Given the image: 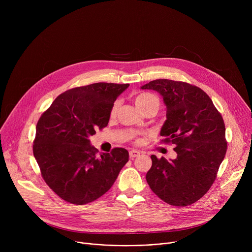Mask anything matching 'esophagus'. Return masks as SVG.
<instances>
[{"mask_svg": "<svg viewBox=\"0 0 252 252\" xmlns=\"http://www.w3.org/2000/svg\"><path fill=\"white\" fill-rule=\"evenodd\" d=\"M140 154H139V152H137V151H135V150H131V151H129V158H136V157H138Z\"/></svg>", "mask_w": 252, "mask_h": 252, "instance_id": "1", "label": "esophagus"}]
</instances>
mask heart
I'll use <instances>...</instances> for the list:
<instances>
[{"label":"heart","mask_w":252,"mask_h":252,"mask_svg":"<svg viewBox=\"0 0 252 252\" xmlns=\"http://www.w3.org/2000/svg\"><path fill=\"white\" fill-rule=\"evenodd\" d=\"M134 103H135V105L138 107L140 111H143L145 109H148V107H151V106H155V107H157V109L158 110L159 99L154 94L141 93V94H138L137 95H135ZM118 106H119V102L118 101H116L112 105V109H111V112H110L111 117L116 116L117 111H118Z\"/></svg>","instance_id":"b5f03b06"}]
</instances>
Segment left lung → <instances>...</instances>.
Returning <instances> with one entry per match:
<instances>
[{
    "mask_svg": "<svg viewBox=\"0 0 252 252\" xmlns=\"http://www.w3.org/2000/svg\"><path fill=\"white\" fill-rule=\"evenodd\" d=\"M141 89L157 91L163 97L166 121L160 130L161 141L173 143L177 155L168 161L152 156L147 182L170 205L192 204L211 188L225 157L223 119L208 94L196 86L160 79Z\"/></svg>",
    "mask_w": 252,
    "mask_h": 252,
    "instance_id": "8db88e82",
    "label": "left lung"
}]
</instances>
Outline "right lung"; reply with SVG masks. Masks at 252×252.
Listing matches in <instances>:
<instances>
[{"instance_id": "1", "label": "right lung", "mask_w": 252, "mask_h": 252, "mask_svg": "<svg viewBox=\"0 0 252 252\" xmlns=\"http://www.w3.org/2000/svg\"><path fill=\"white\" fill-rule=\"evenodd\" d=\"M128 86L95 83L70 89L42 114L32 153L44 181L62 199L78 205L97 199L128 161L123 148L97 156L89 139L109 124L112 105Z\"/></svg>"}]
</instances>
